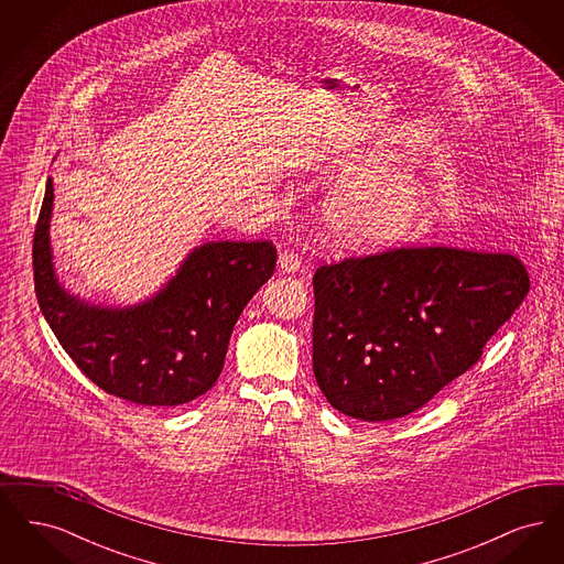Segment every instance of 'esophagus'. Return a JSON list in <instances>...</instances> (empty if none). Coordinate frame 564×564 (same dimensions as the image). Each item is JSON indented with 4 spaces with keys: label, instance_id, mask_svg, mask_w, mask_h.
<instances>
[{
    "label": "esophagus",
    "instance_id": "obj_1",
    "mask_svg": "<svg viewBox=\"0 0 564 564\" xmlns=\"http://www.w3.org/2000/svg\"><path fill=\"white\" fill-rule=\"evenodd\" d=\"M279 270L285 274H295L300 270V258L295 256L294 251H283L279 256Z\"/></svg>",
    "mask_w": 564,
    "mask_h": 564
}]
</instances>
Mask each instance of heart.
Returning a JSON list of instances; mask_svg holds the SVG:
<instances>
[{
    "label": "heart",
    "instance_id": "1",
    "mask_svg": "<svg viewBox=\"0 0 564 564\" xmlns=\"http://www.w3.org/2000/svg\"><path fill=\"white\" fill-rule=\"evenodd\" d=\"M391 159L364 152L325 162L322 173L340 182L325 198L323 239L350 256H372L419 239L430 226L435 196L430 182ZM386 175L382 176L381 173Z\"/></svg>",
    "mask_w": 564,
    "mask_h": 564
}]
</instances>
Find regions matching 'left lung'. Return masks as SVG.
<instances>
[{"label": "left lung", "instance_id": "left-lung-1", "mask_svg": "<svg viewBox=\"0 0 564 564\" xmlns=\"http://www.w3.org/2000/svg\"><path fill=\"white\" fill-rule=\"evenodd\" d=\"M313 372L332 408L395 421L467 372L529 294L508 253L412 247L322 267Z\"/></svg>", "mask_w": 564, "mask_h": 564}]
</instances>
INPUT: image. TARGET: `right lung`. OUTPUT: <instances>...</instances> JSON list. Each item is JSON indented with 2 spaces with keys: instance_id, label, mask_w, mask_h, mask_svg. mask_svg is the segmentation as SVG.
<instances>
[{
  "instance_id": "right-lung-1",
  "label": "right lung",
  "mask_w": 564,
  "mask_h": 564,
  "mask_svg": "<svg viewBox=\"0 0 564 564\" xmlns=\"http://www.w3.org/2000/svg\"><path fill=\"white\" fill-rule=\"evenodd\" d=\"M48 177L33 239L40 311L61 347L99 389L139 405H180L221 375L235 323L274 272L272 242L207 241L189 249L154 294L101 304L69 292L54 269Z\"/></svg>"
}]
</instances>
